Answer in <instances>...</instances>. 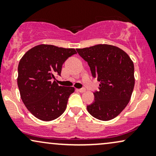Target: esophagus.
I'll use <instances>...</instances> for the list:
<instances>
[{
  "label": "esophagus",
  "mask_w": 156,
  "mask_h": 156,
  "mask_svg": "<svg viewBox=\"0 0 156 156\" xmlns=\"http://www.w3.org/2000/svg\"><path fill=\"white\" fill-rule=\"evenodd\" d=\"M77 90H78L79 92H84L86 91V89L85 88H81V89H77Z\"/></svg>",
  "instance_id": "esophagus-1"
}]
</instances>
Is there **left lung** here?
<instances>
[{
  "label": "left lung",
  "mask_w": 156,
  "mask_h": 156,
  "mask_svg": "<svg viewBox=\"0 0 156 156\" xmlns=\"http://www.w3.org/2000/svg\"><path fill=\"white\" fill-rule=\"evenodd\" d=\"M76 51L88 63L93 78L100 82L99 90L94 92V101L87 105V110L100 120L114 119L126 107L133 92V62L125 51L110 44H97Z\"/></svg>",
  "instance_id": "obj_1"
}]
</instances>
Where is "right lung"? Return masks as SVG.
<instances>
[{
    "instance_id": "add662e5",
    "label": "right lung",
    "mask_w": 156,
    "mask_h": 156,
    "mask_svg": "<svg viewBox=\"0 0 156 156\" xmlns=\"http://www.w3.org/2000/svg\"><path fill=\"white\" fill-rule=\"evenodd\" d=\"M76 53L73 48L39 44L27 51L20 61L17 85L21 99L39 119L53 120L65 111L75 89L58 86L55 76H61L63 64Z\"/></svg>"
}]
</instances>
